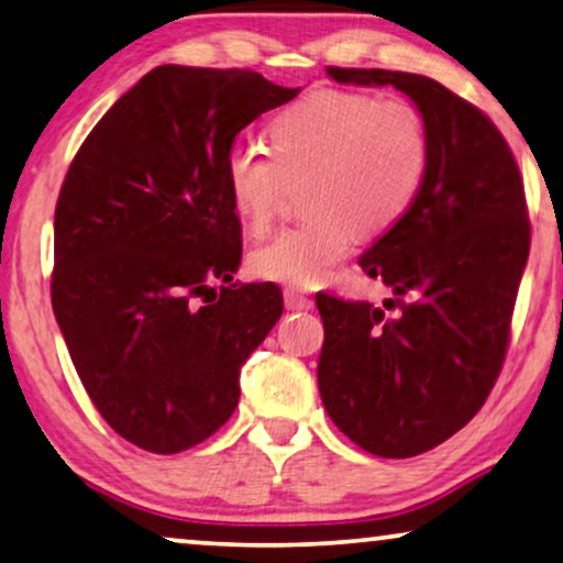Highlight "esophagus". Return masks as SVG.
<instances>
[{"instance_id":"obj_1","label":"esophagus","mask_w":563,"mask_h":563,"mask_svg":"<svg viewBox=\"0 0 563 563\" xmlns=\"http://www.w3.org/2000/svg\"><path fill=\"white\" fill-rule=\"evenodd\" d=\"M284 305H287V310H310L314 305L312 297H307L305 291L299 289H284Z\"/></svg>"}]
</instances>
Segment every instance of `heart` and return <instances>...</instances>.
<instances>
[{
	"mask_svg": "<svg viewBox=\"0 0 563 563\" xmlns=\"http://www.w3.org/2000/svg\"><path fill=\"white\" fill-rule=\"evenodd\" d=\"M272 153L235 143L222 161L233 210L253 233L268 228L284 184L302 181L310 214L251 253L261 279L314 287L349 253L353 235H379L418 197L430 164L426 114L410 99L318 89L268 128Z\"/></svg>",
	"mask_w": 563,
	"mask_h": 563,
	"instance_id": "1",
	"label": "heart"
}]
</instances>
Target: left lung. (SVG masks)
Wrapping results in <instances>:
<instances>
[{"mask_svg":"<svg viewBox=\"0 0 563 563\" xmlns=\"http://www.w3.org/2000/svg\"><path fill=\"white\" fill-rule=\"evenodd\" d=\"M338 84L391 87L426 114L430 164L402 218L358 258L395 314L318 295V384L330 420L384 459L426 453L482 410L503 368L528 264L526 189L487 114L428 76L328 66Z\"/></svg>","mask_w":563,"mask_h":563,"instance_id":"1","label":"left lung"}]
</instances>
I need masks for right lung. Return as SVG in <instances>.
<instances>
[{
  "mask_svg": "<svg viewBox=\"0 0 563 563\" xmlns=\"http://www.w3.org/2000/svg\"><path fill=\"white\" fill-rule=\"evenodd\" d=\"M297 95L249 68L158 66L68 166L53 312L91 402L137 449L179 453L225 426L241 366L282 318L276 284H233L243 243L222 161Z\"/></svg>",
  "mask_w": 563,
  "mask_h": 563,
  "instance_id": "add662e5",
  "label": "right lung"
}]
</instances>
